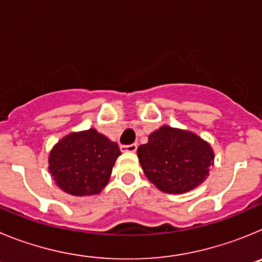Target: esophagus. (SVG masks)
Wrapping results in <instances>:
<instances>
[{
    "instance_id": "1",
    "label": "esophagus",
    "mask_w": 262,
    "mask_h": 262,
    "mask_svg": "<svg viewBox=\"0 0 262 262\" xmlns=\"http://www.w3.org/2000/svg\"><path fill=\"white\" fill-rule=\"evenodd\" d=\"M120 149H122L123 152H131V154H133V152H135L136 149H138V145H136L135 143H134V144H128V145H122V147H120Z\"/></svg>"
}]
</instances>
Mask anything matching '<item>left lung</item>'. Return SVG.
Segmentation results:
<instances>
[{"label": "left lung", "mask_w": 262, "mask_h": 262, "mask_svg": "<svg viewBox=\"0 0 262 262\" xmlns=\"http://www.w3.org/2000/svg\"><path fill=\"white\" fill-rule=\"evenodd\" d=\"M143 172L160 190L182 194L200 186L214 165L207 142L186 129L160 127L138 148Z\"/></svg>", "instance_id": "obj_1"}]
</instances>
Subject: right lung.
Here are the masks:
<instances>
[{"mask_svg":"<svg viewBox=\"0 0 262 262\" xmlns=\"http://www.w3.org/2000/svg\"><path fill=\"white\" fill-rule=\"evenodd\" d=\"M119 155L117 143L90 128L64 136L51 151L48 169L62 191L93 195L107 185Z\"/></svg>","mask_w":262,"mask_h":262,"instance_id":"add662e5","label":"right lung"}]
</instances>
